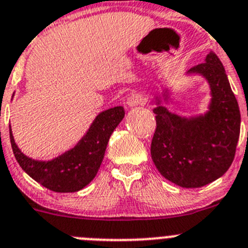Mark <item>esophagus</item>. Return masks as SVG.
<instances>
[{
	"label": "esophagus",
	"instance_id": "obj_1",
	"mask_svg": "<svg viewBox=\"0 0 248 248\" xmlns=\"http://www.w3.org/2000/svg\"><path fill=\"white\" fill-rule=\"evenodd\" d=\"M145 104V96L140 93H132L131 95L127 99V106L128 108H135V106L144 105Z\"/></svg>",
	"mask_w": 248,
	"mask_h": 248
}]
</instances>
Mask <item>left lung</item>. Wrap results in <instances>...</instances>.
<instances>
[{
  "mask_svg": "<svg viewBox=\"0 0 248 248\" xmlns=\"http://www.w3.org/2000/svg\"><path fill=\"white\" fill-rule=\"evenodd\" d=\"M187 75L202 76L209 84L212 99L208 111L197 116H179L155 96L153 111L156 128L150 154L166 180L185 188H197L223 176L232 164L241 115L225 68L213 51ZM170 94L168 88L163 90L165 103L170 101Z\"/></svg>",
  "mask_w": 248,
  "mask_h": 248,
  "instance_id": "obj_1",
  "label": "left lung"
}]
</instances>
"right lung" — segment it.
Wrapping results in <instances>:
<instances>
[{"label":"right lung","mask_w":248,"mask_h":248,"mask_svg":"<svg viewBox=\"0 0 248 248\" xmlns=\"http://www.w3.org/2000/svg\"><path fill=\"white\" fill-rule=\"evenodd\" d=\"M124 117L122 106L103 111L75 147L48 161L35 160L23 154L16 144L9 126L13 154L20 168L41 186L61 193L77 192L95 177L105 155L110 136Z\"/></svg>","instance_id":"add662e5"}]
</instances>
